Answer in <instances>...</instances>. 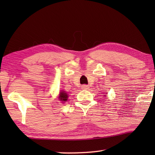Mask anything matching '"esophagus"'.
I'll return each instance as SVG.
<instances>
[{
	"label": "esophagus",
	"mask_w": 155,
	"mask_h": 155,
	"mask_svg": "<svg viewBox=\"0 0 155 155\" xmlns=\"http://www.w3.org/2000/svg\"><path fill=\"white\" fill-rule=\"evenodd\" d=\"M81 89L83 90H87L89 89V86L87 85H82V87H81Z\"/></svg>",
	"instance_id": "1"
}]
</instances>
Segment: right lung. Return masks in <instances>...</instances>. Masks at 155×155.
<instances>
[{
	"instance_id": "obj_1",
	"label": "right lung",
	"mask_w": 155,
	"mask_h": 155,
	"mask_svg": "<svg viewBox=\"0 0 155 155\" xmlns=\"http://www.w3.org/2000/svg\"><path fill=\"white\" fill-rule=\"evenodd\" d=\"M68 94H66V92H65L64 91H61V92H60V96H59V99L60 101H66L67 99H68Z\"/></svg>"
}]
</instances>
